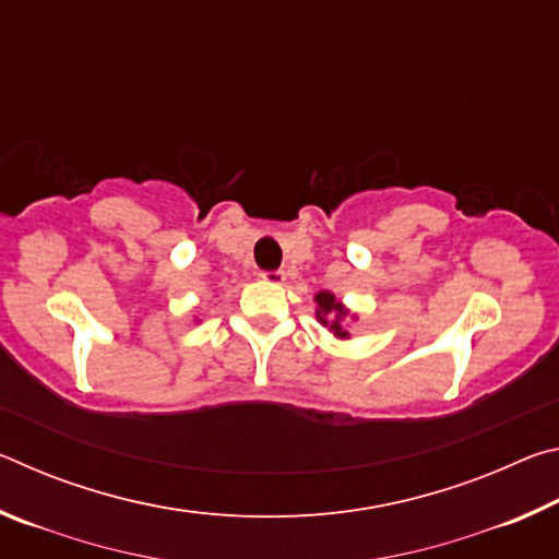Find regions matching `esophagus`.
<instances>
[{
  "label": "esophagus",
  "mask_w": 559,
  "mask_h": 559,
  "mask_svg": "<svg viewBox=\"0 0 559 559\" xmlns=\"http://www.w3.org/2000/svg\"><path fill=\"white\" fill-rule=\"evenodd\" d=\"M261 278L266 283H276V286H278V283L286 281V271H263Z\"/></svg>",
  "instance_id": "34e87169"
}]
</instances>
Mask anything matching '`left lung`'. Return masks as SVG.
<instances>
[{
	"label": "left lung",
	"instance_id": "left-lung-1",
	"mask_svg": "<svg viewBox=\"0 0 559 559\" xmlns=\"http://www.w3.org/2000/svg\"><path fill=\"white\" fill-rule=\"evenodd\" d=\"M316 302H318V323L325 325L330 333L337 335V337H349V333L345 330V320L349 318V310L340 302L333 293L330 290H320L316 296Z\"/></svg>",
	"mask_w": 559,
	"mask_h": 559
}]
</instances>
